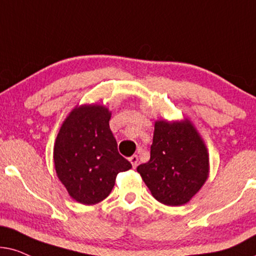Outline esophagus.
<instances>
[{
    "mask_svg": "<svg viewBox=\"0 0 256 256\" xmlns=\"http://www.w3.org/2000/svg\"><path fill=\"white\" fill-rule=\"evenodd\" d=\"M128 160H130V162L132 164V166H134V168H136L138 166V162H139V159H138V156H130V158H128Z\"/></svg>",
    "mask_w": 256,
    "mask_h": 256,
    "instance_id": "esophagus-1",
    "label": "esophagus"
}]
</instances>
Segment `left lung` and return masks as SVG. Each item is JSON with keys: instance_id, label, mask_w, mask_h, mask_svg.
<instances>
[{"instance_id": "8db88e82", "label": "left lung", "mask_w": 256, "mask_h": 256, "mask_svg": "<svg viewBox=\"0 0 256 256\" xmlns=\"http://www.w3.org/2000/svg\"><path fill=\"white\" fill-rule=\"evenodd\" d=\"M137 171L156 200L168 206H182L208 179V151L188 118L159 119L154 122L151 156Z\"/></svg>"}]
</instances>
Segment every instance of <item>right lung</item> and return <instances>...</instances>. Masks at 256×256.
<instances>
[{
    "instance_id": "obj_1",
    "label": "right lung",
    "mask_w": 256,
    "mask_h": 256,
    "mask_svg": "<svg viewBox=\"0 0 256 256\" xmlns=\"http://www.w3.org/2000/svg\"><path fill=\"white\" fill-rule=\"evenodd\" d=\"M111 111L103 104L74 106L57 134L54 165L69 196L83 205L108 196L117 174L132 168L118 153L110 130Z\"/></svg>"
}]
</instances>
